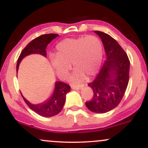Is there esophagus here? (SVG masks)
Segmentation results:
<instances>
[{"label": "esophagus", "instance_id": "obj_1", "mask_svg": "<svg viewBox=\"0 0 148 148\" xmlns=\"http://www.w3.org/2000/svg\"><path fill=\"white\" fill-rule=\"evenodd\" d=\"M84 86V85H72V88L73 90H80Z\"/></svg>", "mask_w": 148, "mask_h": 148}]
</instances>
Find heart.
<instances>
[{
	"label": "heart",
	"instance_id": "heart-1",
	"mask_svg": "<svg viewBox=\"0 0 148 148\" xmlns=\"http://www.w3.org/2000/svg\"><path fill=\"white\" fill-rule=\"evenodd\" d=\"M103 57L101 40L94 35L67 38L56 45V56L51 58L53 67L59 77L63 78L71 68H76L71 79L84 80L86 75L92 76L99 70Z\"/></svg>",
	"mask_w": 148,
	"mask_h": 148
}]
</instances>
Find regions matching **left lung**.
<instances>
[{
	"instance_id": "obj_1",
	"label": "left lung",
	"mask_w": 148,
	"mask_h": 148,
	"mask_svg": "<svg viewBox=\"0 0 148 148\" xmlns=\"http://www.w3.org/2000/svg\"><path fill=\"white\" fill-rule=\"evenodd\" d=\"M101 39L106 51V60L92 82L90 101L86 102L90 111L104 113L115 108L123 99L130 79V62L127 53L116 40L108 34L95 30Z\"/></svg>"
}]
</instances>
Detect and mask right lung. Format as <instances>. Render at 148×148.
I'll return each mask as SVG.
<instances>
[{
    "mask_svg": "<svg viewBox=\"0 0 148 148\" xmlns=\"http://www.w3.org/2000/svg\"><path fill=\"white\" fill-rule=\"evenodd\" d=\"M58 36V34H46L40 35L34 39L22 51L17 60L16 64V72H17L19 63L23 58L30 54H40L47 58V45L53 39ZM70 86L68 84L60 81H56L55 84V88L51 97L45 101L38 104H32L25 98L21 95L23 100L31 110L42 117H52L58 114L62 111L66 100V95L70 91Z\"/></svg>",
    "mask_w": 148,
    "mask_h": 148,
    "instance_id": "1",
    "label": "right lung"
}]
</instances>
